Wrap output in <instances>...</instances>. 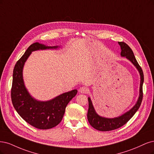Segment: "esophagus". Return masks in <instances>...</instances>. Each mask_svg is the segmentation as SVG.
Wrapping results in <instances>:
<instances>
[{"mask_svg":"<svg viewBox=\"0 0 154 154\" xmlns=\"http://www.w3.org/2000/svg\"><path fill=\"white\" fill-rule=\"evenodd\" d=\"M79 92H80L81 93H87L88 92V90L84 86H82V87H81L80 88H79Z\"/></svg>","mask_w":154,"mask_h":154,"instance_id":"34e87169","label":"esophagus"}]
</instances>
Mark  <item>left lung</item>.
I'll use <instances>...</instances> for the list:
<instances>
[{
  "label": "left lung",
  "mask_w": 154,
  "mask_h": 154,
  "mask_svg": "<svg viewBox=\"0 0 154 154\" xmlns=\"http://www.w3.org/2000/svg\"><path fill=\"white\" fill-rule=\"evenodd\" d=\"M121 48L122 57H125L128 59L135 68L137 69L140 76V91H139V97L137 100L130 110L127 111L123 115L115 117V118H106L100 116L96 112L95 108L93 105L92 101L90 97H88L89 108L88 111V120L90 125L95 129L100 131H110L116 129L124 125L125 124L130 120V119L134 115L138 109L140 108L143 99V84L144 82V75L141 68L137 63L136 57L134 55L133 51L127 44L124 42H118Z\"/></svg>",
  "instance_id": "obj_1"
}]
</instances>
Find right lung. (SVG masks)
Returning a JSON list of instances; mask_svg holds the SVG:
<instances>
[{
  "label": "right lung",
  "instance_id": "obj_1",
  "mask_svg": "<svg viewBox=\"0 0 154 154\" xmlns=\"http://www.w3.org/2000/svg\"><path fill=\"white\" fill-rule=\"evenodd\" d=\"M60 46H47L38 42L32 43L14 66L13 74L11 100L18 115L31 125L39 129H49L62 120L66 107L77 93V90L63 93L49 100L34 98L25 85L23 70L31 53L39 50L58 49Z\"/></svg>",
  "mask_w": 154,
  "mask_h": 154
}]
</instances>
